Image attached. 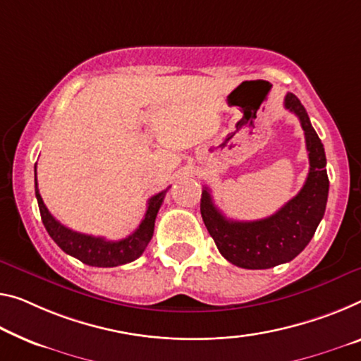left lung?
Returning <instances> with one entry per match:
<instances>
[{
    "instance_id": "8db88e82",
    "label": "left lung",
    "mask_w": 361,
    "mask_h": 361,
    "mask_svg": "<svg viewBox=\"0 0 361 361\" xmlns=\"http://www.w3.org/2000/svg\"><path fill=\"white\" fill-rule=\"evenodd\" d=\"M286 109L300 119L310 159L302 190L274 214L258 221H232L213 203L208 187L202 192L200 212L209 235L227 262L245 269H268L290 262L308 245L324 216L329 179L324 147L310 118L293 93H287Z\"/></svg>"
}]
</instances>
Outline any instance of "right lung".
I'll return each instance as SVG.
<instances>
[{
  "instance_id": "obj_1",
  "label": "right lung",
  "mask_w": 361,
  "mask_h": 361,
  "mask_svg": "<svg viewBox=\"0 0 361 361\" xmlns=\"http://www.w3.org/2000/svg\"><path fill=\"white\" fill-rule=\"evenodd\" d=\"M166 190L157 193V195L148 200V208L145 218L142 219L140 226L135 232H132L129 237L123 240H106L104 237H93L88 234H80L69 229L54 219V216L48 212V208L43 203L40 192L37 185V166H35V197L40 208L42 221L49 237L58 243L61 250L66 252L71 257L80 259L82 263L88 266H97V268H114L126 263H130L137 259L145 252L148 242L152 240L154 231V219L161 208Z\"/></svg>"
}]
</instances>
